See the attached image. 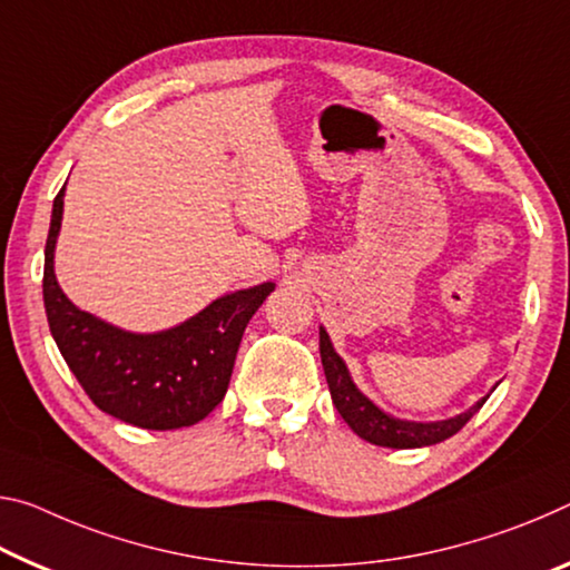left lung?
Segmentation results:
<instances>
[{"label": "left lung", "instance_id": "obj_1", "mask_svg": "<svg viewBox=\"0 0 570 570\" xmlns=\"http://www.w3.org/2000/svg\"><path fill=\"white\" fill-rule=\"evenodd\" d=\"M320 355H322L324 375H327L332 403L337 405V411L342 419L347 421V426L355 431L360 439H365L375 446L419 449V446L439 444V441H444L449 436H454L456 431H462L466 426V421L472 419V415L480 411L487 401L482 399L474 409H469L466 413H459L449 421H436V423L399 421L383 413L377 405L370 403L365 395L357 391L345 363H342V357L334 352L327 332L324 330H320Z\"/></svg>", "mask_w": 570, "mask_h": 570}]
</instances>
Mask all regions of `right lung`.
I'll return each instance as SVG.
<instances>
[{
  "instance_id": "right-lung-1",
  "label": "right lung",
  "mask_w": 570,
  "mask_h": 570,
  "mask_svg": "<svg viewBox=\"0 0 570 570\" xmlns=\"http://www.w3.org/2000/svg\"><path fill=\"white\" fill-rule=\"evenodd\" d=\"M62 189L52 200L42 274L45 314L60 355L88 399L114 419L151 431L203 421L228 391L243 330L274 284L223 296L175 330H116L70 304L56 282L52 250L62 218Z\"/></svg>"
}]
</instances>
